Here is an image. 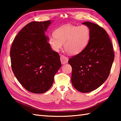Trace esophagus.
I'll return each mask as SVG.
<instances>
[{"instance_id": "esophagus-1", "label": "esophagus", "mask_w": 121, "mask_h": 121, "mask_svg": "<svg viewBox=\"0 0 121 121\" xmlns=\"http://www.w3.org/2000/svg\"><path fill=\"white\" fill-rule=\"evenodd\" d=\"M60 61L62 65H64L65 64H67L68 63V58L67 57H65V56L61 55L60 56Z\"/></svg>"}]
</instances>
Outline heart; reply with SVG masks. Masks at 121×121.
I'll return each mask as SVG.
<instances>
[{"mask_svg": "<svg viewBox=\"0 0 121 121\" xmlns=\"http://www.w3.org/2000/svg\"><path fill=\"white\" fill-rule=\"evenodd\" d=\"M90 32L86 25L78 26L66 25L57 28L54 34L50 35L48 42L53 50L60 49L64 43V47L72 54L81 52L85 48L90 39Z\"/></svg>", "mask_w": 121, "mask_h": 121, "instance_id": "b5f03b06", "label": "heart"}]
</instances>
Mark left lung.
Instances as JSON below:
<instances>
[{"instance_id":"obj_1","label":"left lung","mask_w":121,"mask_h":121,"mask_svg":"<svg viewBox=\"0 0 121 121\" xmlns=\"http://www.w3.org/2000/svg\"><path fill=\"white\" fill-rule=\"evenodd\" d=\"M89 28V41L83 50L69 60L72 67L71 81L76 89L82 93L95 90L107 79L115 55L107 32L90 22L82 23Z\"/></svg>"}]
</instances>
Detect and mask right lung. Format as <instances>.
<instances>
[{
	"mask_svg": "<svg viewBox=\"0 0 121 121\" xmlns=\"http://www.w3.org/2000/svg\"><path fill=\"white\" fill-rule=\"evenodd\" d=\"M52 23L28 24L17 34L11 47L13 74L26 89L34 93H44L50 88L61 65L59 54L52 49L45 34Z\"/></svg>",
	"mask_w": 121,
	"mask_h": 121,
	"instance_id": "1",
	"label": "right lung"
}]
</instances>
